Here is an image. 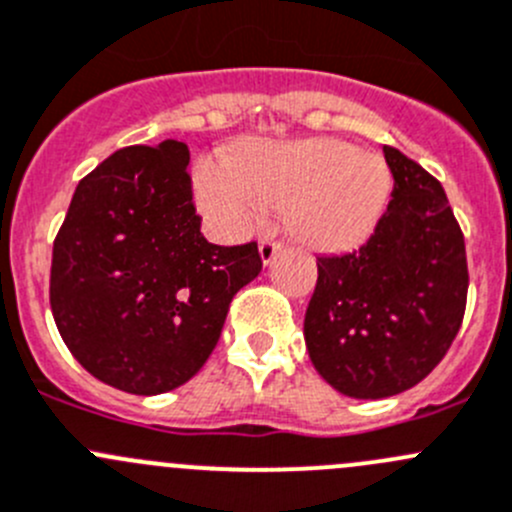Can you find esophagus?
Wrapping results in <instances>:
<instances>
[{
    "instance_id": "34e87169",
    "label": "esophagus",
    "mask_w": 512,
    "mask_h": 512,
    "mask_svg": "<svg viewBox=\"0 0 512 512\" xmlns=\"http://www.w3.org/2000/svg\"><path fill=\"white\" fill-rule=\"evenodd\" d=\"M257 250H260V260H262V265H270V262L275 260L277 252L282 250V245H280V242L272 240V237H262V240H260V247H257Z\"/></svg>"
}]
</instances>
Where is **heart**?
Returning a JSON list of instances; mask_svg holds the SVG:
<instances>
[{
    "label": "heart",
    "mask_w": 512,
    "mask_h": 512,
    "mask_svg": "<svg viewBox=\"0 0 512 512\" xmlns=\"http://www.w3.org/2000/svg\"><path fill=\"white\" fill-rule=\"evenodd\" d=\"M390 187L382 157L330 137L255 142L240 162L202 157L192 170L195 205L215 235L245 237L272 207H287L292 230L325 250L360 245L388 205Z\"/></svg>",
    "instance_id": "1"
}]
</instances>
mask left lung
I'll list each match as a JSON object with an SVG mask.
<instances>
[{"instance_id": "left-lung-1", "label": "left lung", "mask_w": 512, "mask_h": 512, "mask_svg": "<svg viewBox=\"0 0 512 512\" xmlns=\"http://www.w3.org/2000/svg\"><path fill=\"white\" fill-rule=\"evenodd\" d=\"M393 200L355 252L317 257L305 345L322 380L357 400H380L433 372L460 330L468 262L443 185L385 147Z\"/></svg>"}]
</instances>
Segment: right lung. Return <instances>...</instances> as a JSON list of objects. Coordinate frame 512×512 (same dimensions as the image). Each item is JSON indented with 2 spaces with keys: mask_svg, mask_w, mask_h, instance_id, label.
<instances>
[{
  "mask_svg": "<svg viewBox=\"0 0 512 512\" xmlns=\"http://www.w3.org/2000/svg\"><path fill=\"white\" fill-rule=\"evenodd\" d=\"M187 165L185 142L117 150L79 182L54 240L59 335L124 393L160 395L197 375L235 292L262 270L255 242L202 237Z\"/></svg>",
  "mask_w": 512,
  "mask_h": 512,
  "instance_id": "1",
  "label": "right lung"
}]
</instances>
